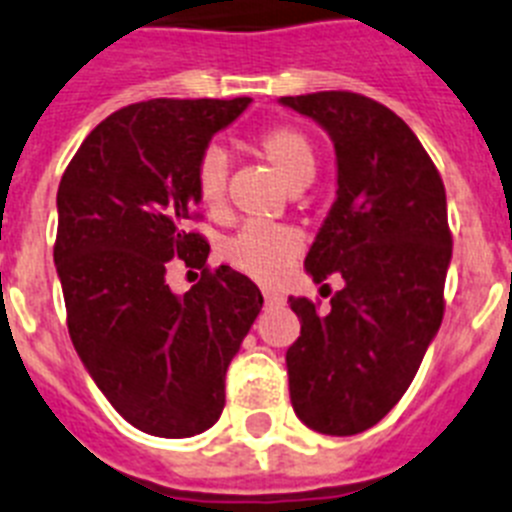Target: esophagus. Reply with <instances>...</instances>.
<instances>
[{"mask_svg": "<svg viewBox=\"0 0 512 512\" xmlns=\"http://www.w3.org/2000/svg\"><path fill=\"white\" fill-rule=\"evenodd\" d=\"M266 305H282L285 303V295H279L277 290H264Z\"/></svg>", "mask_w": 512, "mask_h": 512, "instance_id": "esophagus-1", "label": "esophagus"}]
</instances>
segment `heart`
Returning <instances> with one entry per match:
<instances>
[{
  "instance_id": "b5f03b06",
  "label": "heart",
  "mask_w": 512,
  "mask_h": 512,
  "mask_svg": "<svg viewBox=\"0 0 512 512\" xmlns=\"http://www.w3.org/2000/svg\"><path fill=\"white\" fill-rule=\"evenodd\" d=\"M253 150L272 165L274 173L290 189H303L316 176V144L300 126H266L253 139ZM227 168H230V163H227L225 150H220L217 144L207 147L199 155V160H196V199L209 212H217L225 204ZM300 248H303V235L295 227L251 222V225L240 227L233 238L225 240L222 259L233 269H238V272L248 274V277L259 279V282H272V279H277L279 274L285 272V266L298 256Z\"/></svg>"
}]
</instances>
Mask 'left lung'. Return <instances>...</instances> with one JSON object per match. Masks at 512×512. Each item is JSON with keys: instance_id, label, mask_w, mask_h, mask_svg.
Masks as SVG:
<instances>
[{"instance_id": "1", "label": "left lung", "mask_w": 512, "mask_h": 512, "mask_svg": "<svg viewBox=\"0 0 512 512\" xmlns=\"http://www.w3.org/2000/svg\"><path fill=\"white\" fill-rule=\"evenodd\" d=\"M282 103L334 139L339 189L305 269L316 282L344 279L326 310L287 300L300 318L287 349L292 409L310 430L357 435L399 404L443 321L445 186L414 131L378 100L326 90Z\"/></svg>"}]
</instances>
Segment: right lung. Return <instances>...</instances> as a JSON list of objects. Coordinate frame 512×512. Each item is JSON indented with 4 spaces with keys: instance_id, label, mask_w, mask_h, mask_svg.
Here are the masks:
<instances>
[{
    "instance_id": "obj_1",
    "label": "right lung",
    "mask_w": 512,
    "mask_h": 512,
    "mask_svg": "<svg viewBox=\"0 0 512 512\" xmlns=\"http://www.w3.org/2000/svg\"><path fill=\"white\" fill-rule=\"evenodd\" d=\"M248 103H131L87 134L56 194L74 349L113 409L157 438H191L220 419L227 365L264 305L248 277L209 269L207 238L189 230L196 160ZM173 258L203 269L183 299L164 282Z\"/></svg>"
}]
</instances>
